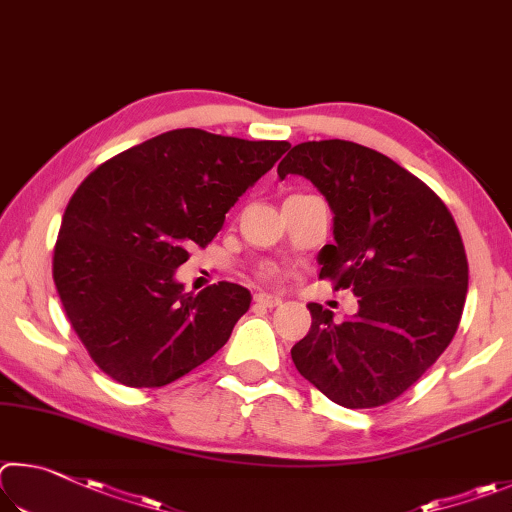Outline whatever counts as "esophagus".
I'll return each mask as SVG.
<instances>
[{
    "instance_id": "1",
    "label": "esophagus",
    "mask_w": 512,
    "mask_h": 512,
    "mask_svg": "<svg viewBox=\"0 0 512 512\" xmlns=\"http://www.w3.org/2000/svg\"><path fill=\"white\" fill-rule=\"evenodd\" d=\"M254 301L258 303V306H263V308H276V306H281V297H276V294H267V292L254 294Z\"/></svg>"
}]
</instances>
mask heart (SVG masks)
<instances>
[{
  "mask_svg": "<svg viewBox=\"0 0 512 512\" xmlns=\"http://www.w3.org/2000/svg\"><path fill=\"white\" fill-rule=\"evenodd\" d=\"M263 276H265V279H274V276H276V270H274V267H265V270H263Z\"/></svg>",
  "mask_w": 512,
  "mask_h": 512,
  "instance_id": "b5f03b06",
  "label": "heart"
}]
</instances>
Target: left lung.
<instances>
[{
    "label": "left lung",
    "instance_id": "obj_1",
    "mask_svg": "<svg viewBox=\"0 0 512 512\" xmlns=\"http://www.w3.org/2000/svg\"><path fill=\"white\" fill-rule=\"evenodd\" d=\"M303 175L333 211L335 245L319 251V279L353 290L357 315L308 303L312 326L292 346L310 384L346 409L400 398L456 335L468 294V258L452 213L396 161L344 139L306 141L279 164Z\"/></svg>",
    "mask_w": 512,
    "mask_h": 512
}]
</instances>
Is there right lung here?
Segmentation results:
<instances>
[{"label": "right lung", "mask_w": 512, "mask_h": 512, "mask_svg": "<svg viewBox=\"0 0 512 512\" xmlns=\"http://www.w3.org/2000/svg\"><path fill=\"white\" fill-rule=\"evenodd\" d=\"M288 141L170 130L107 159L76 188L53 249L71 328L112 380L164 387L227 344L251 294L220 281L184 292L175 270L206 247Z\"/></svg>", "instance_id": "1"}]
</instances>
